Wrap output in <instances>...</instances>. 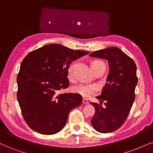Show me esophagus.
<instances>
[{"label":"esophagus","instance_id":"obj_1","mask_svg":"<svg viewBox=\"0 0 153 153\" xmlns=\"http://www.w3.org/2000/svg\"><path fill=\"white\" fill-rule=\"evenodd\" d=\"M83 103H84V104H88L89 102H88V101L86 99H83Z\"/></svg>","mask_w":153,"mask_h":153}]
</instances>
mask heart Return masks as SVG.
<instances>
[{
	"instance_id": "b5f03b06",
	"label": "heart",
	"mask_w": 153,
	"mask_h": 153,
	"mask_svg": "<svg viewBox=\"0 0 153 153\" xmlns=\"http://www.w3.org/2000/svg\"><path fill=\"white\" fill-rule=\"evenodd\" d=\"M99 65H105L103 62L101 60H94L91 63V67H96ZM74 65H71L69 67V71H68V77L69 79L73 80L74 75L73 72ZM72 91L74 93L79 94L84 98H89L92 95L95 94L98 91V86L94 84H84V83H81V84L75 85L72 87Z\"/></svg>"
}]
</instances>
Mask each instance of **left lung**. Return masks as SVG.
<instances>
[{
    "label": "left lung",
    "mask_w": 153,
    "mask_h": 153,
    "mask_svg": "<svg viewBox=\"0 0 153 153\" xmlns=\"http://www.w3.org/2000/svg\"><path fill=\"white\" fill-rule=\"evenodd\" d=\"M89 56L107 59L110 68L106 84L101 95L97 97L100 104L91 102L95 108L91 123L99 133H111L121 127L131 111L137 83L136 65L132 58L116 47L96 51Z\"/></svg>",
    "instance_id": "obj_1"
}]
</instances>
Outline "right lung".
Wrapping results in <instances>:
<instances>
[{
	"instance_id": "add662e5",
	"label": "right lung",
	"mask_w": 153,
	"mask_h": 153,
	"mask_svg": "<svg viewBox=\"0 0 153 153\" xmlns=\"http://www.w3.org/2000/svg\"><path fill=\"white\" fill-rule=\"evenodd\" d=\"M88 53L51 44L24 58L17 76V98L31 129L43 135L55 134L65 126L71 109L82 104V96L57 95V91L69 86L67 75L71 61Z\"/></svg>"
}]
</instances>
